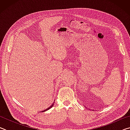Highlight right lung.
<instances>
[{"mask_svg":"<svg viewBox=\"0 0 130 130\" xmlns=\"http://www.w3.org/2000/svg\"><path fill=\"white\" fill-rule=\"evenodd\" d=\"M54 103H53V104L52 105H51V106H50V107H49V108H47L46 109H45V110H44V111H42V112H43V111H47V110H48V109H49L50 108H51L53 107V105H54Z\"/></svg>","mask_w":130,"mask_h":130,"instance_id":"obj_1","label":"right lung"}]
</instances>
